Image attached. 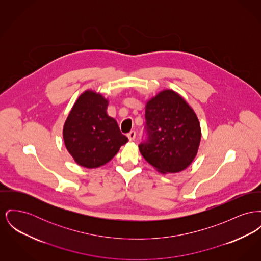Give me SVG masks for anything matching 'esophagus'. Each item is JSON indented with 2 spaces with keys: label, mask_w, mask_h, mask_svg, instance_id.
Here are the masks:
<instances>
[{
  "label": "esophagus",
  "mask_w": 261,
  "mask_h": 261,
  "mask_svg": "<svg viewBox=\"0 0 261 261\" xmlns=\"http://www.w3.org/2000/svg\"><path fill=\"white\" fill-rule=\"evenodd\" d=\"M127 137L128 139L130 140V141H133L135 137H136V132L135 131H131V132H129L128 134H127Z\"/></svg>",
  "instance_id": "1"
}]
</instances>
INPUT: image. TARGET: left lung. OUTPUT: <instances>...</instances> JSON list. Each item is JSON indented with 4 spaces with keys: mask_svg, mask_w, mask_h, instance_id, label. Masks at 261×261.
Instances as JSON below:
<instances>
[{
    "mask_svg": "<svg viewBox=\"0 0 261 261\" xmlns=\"http://www.w3.org/2000/svg\"><path fill=\"white\" fill-rule=\"evenodd\" d=\"M148 139L139 145L144 159L162 173L186 169L196 156L201 128L196 113L184 97L165 90L147 101Z\"/></svg>",
    "mask_w": 261,
    "mask_h": 261,
    "instance_id": "obj_1",
    "label": "left lung"
}]
</instances>
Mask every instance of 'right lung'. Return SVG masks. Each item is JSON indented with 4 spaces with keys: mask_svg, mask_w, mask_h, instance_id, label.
I'll return each instance as SVG.
<instances>
[{
    "mask_svg": "<svg viewBox=\"0 0 261 261\" xmlns=\"http://www.w3.org/2000/svg\"><path fill=\"white\" fill-rule=\"evenodd\" d=\"M108 100L99 92L86 91L77 97L63 127L68 152L79 166L99 168L118 153L128 138L107 112Z\"/></svg>",
    "mask_w": 261,
    "mask_h": 261,
    "instance_id": "1",
    "label": "right lung"
}]
</instances>
